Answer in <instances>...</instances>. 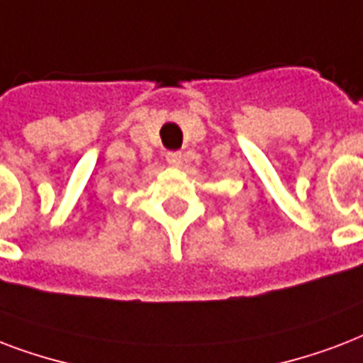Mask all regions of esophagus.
Segmentation results:
<instances>
[{
	"label": "esophagus",
	"mask_w": 363,
	"mask_h": 363,
	"mask_svg": "<svg viewBox=\"0 0 363 363\" xmlns=\"http://www.w3.org/2000/svg\"><path fill=\"white\" fill-rule=\"evenodd\" d=\"M167 161L170 167L179 168L184 164V157H182V153H178V151H172V153H167Z\"/></svg>",
	"instance_id": "34e87169"
}]
</instances>
